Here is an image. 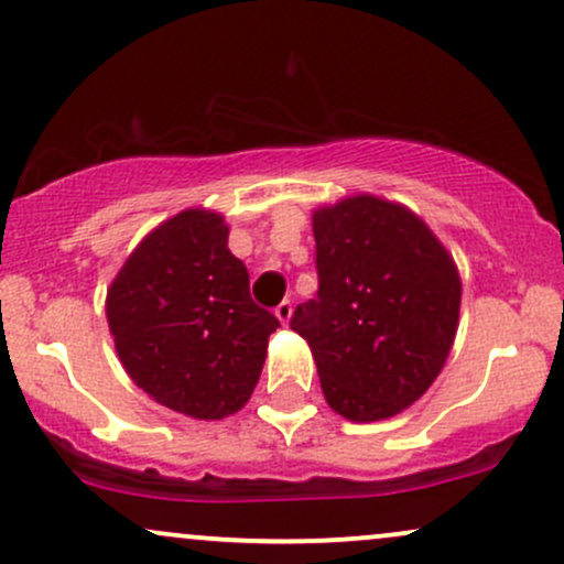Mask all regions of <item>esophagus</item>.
I'll use <instances>...</instances> for the list:
<instances>
[{
    "label": "esophagus",
    "instance_id": "1",
    "mask_svg": "<svg viewBox=\"0 0 564 564\" xmlns=\"http://www.w3.org/2000/svg\"><path fill=\"white\" fill-rule=\"evenodd\" d=\"M275 318L283 323V326H286V323L291 321V302L289 300H283L281 304H278L275 307Z\"/></svg>",
    "mask_w": 564,
    "mask_h": 564
}]
</instances>
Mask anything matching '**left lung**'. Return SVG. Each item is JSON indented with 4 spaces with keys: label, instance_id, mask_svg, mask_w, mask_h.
Segmentation results:
<instances>
[{
    "label": "left lung",
    "instance_id": "1",
    "mask_svg": "<svg viewBox=\"0 0 564 564\" xmlns=\"http://www.w3.org/2000/svg\"><path fill=\"white\" fill-rule=\"evenodd\" d=\"M318 296L291 328L307 339L326 403L349 422H381L416 403L456 339V262L405 206L349 196L313 212Z\"/></svg>",
    "mask_w": 564,
    "mask_h": 564
}]
</instances>
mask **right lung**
I'll return each instance as SVG.
<instances>
[{
  "label": "right lung",
  "instance_id": "right-lung-1",
  "mask_svg": "<svg viewBox=\"0 0 564 564\" xmlns=\"http://www.w3.org/2000/svg\"><path fill=\"white\" fill-rule=\"evenodd\" d=\"M129 379L161 405L217 422L241 411L281 323L257 307L225 217L185 209L148 232L106 296Z\"/></svg>",
  "mask_w": 564,
  "mask_h": 564
}]
</instances>
